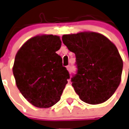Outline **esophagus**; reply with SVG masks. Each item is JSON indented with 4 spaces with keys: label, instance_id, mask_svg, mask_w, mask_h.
I'll return each instance as SVG.
<instances>
[{
    "label": "esophagus",
    "instance_id": "1",
    "mask_svg": "<svg viewBox=\"0 0 129 129\" xmlns=\"http://www.w3.org/2000/svg\"><path fill=\"white\" fill-rule=\"evenodd\" d=\"M67 68V70H68V72H71V70H72V67L70 66H68L66 67Z\"/></svg>",
    "mask_w": 129,
    "mask_h": 129
}]
</instances>
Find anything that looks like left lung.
<instances>
[{"label": "left lung", "instance_id": "obj_1", "mask_svg": "<svg viewBox=\"0 0 129 129\" xmlns=\"http://www.w3.org/2000/svg\"><path fill=\"white\" fill-rule=\"evenodd\" d=\"M62 41L75 54L77 73L71 81L80 99L91 105L108 100L121 79L123 63L117 47L96 32L66 34Z\"/></svg>", "mask_w": 129, "mask_h": 129}]
</instances>
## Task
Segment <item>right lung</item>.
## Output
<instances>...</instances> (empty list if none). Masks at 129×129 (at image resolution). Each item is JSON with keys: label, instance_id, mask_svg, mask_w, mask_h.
<instances>
[{"label": "right lung", "instance_id": "right-lung-1", "mask_svg": "<svg viewBox=\"0 0 129 129\" xmlns=\"http://www.w3.org/2000/svg\"><path fill=\"white\" fill-rule=\"evenodd\" d=\"M61 46L57 36H37L28 40L16 55L12 72L16 86L34 106L48 108L60 100L70 77L55 53Z\"/></svg>", "mask_w": 129, "mask_h": 129}]
</instances>
